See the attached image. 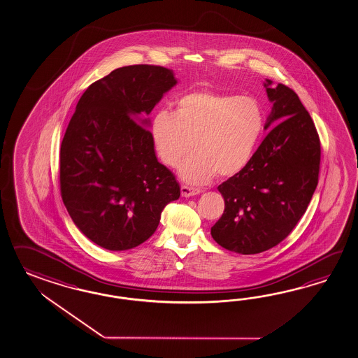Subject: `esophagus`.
Wrapping results in <instances>:
<instances>
[{
    "label": "esophagus",
    "mask_w": 358,
    "mask_h": 358,
    "mask_svg": "<svg viewBox=\"0 0 358 358\" xmlns=\"http://www.w3.org/2000/svg\"><path fill=\"white\" fill-rule=\"evenodd\" d=\"M201 189H196V187H192V186H187V185H182V186H181V195L185 196V198L198 195V194H201Z\"/></svg>",
    "instance_id": "esophagus-1"
}]
</instances>
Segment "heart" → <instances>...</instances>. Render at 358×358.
<instances>
[{
	"label": "heart",
	"mask_w": 358,
	"mask_h": 358,
	"mask_svg": "<svg viewBox=\"0 0 358 358\" xmlns=\"http://www.w3.org/2000/svg\"><path fill=\"white\" fill-rule=\"evenodd\" d=\"M264 128L262 107L251 96L192 92L180 96L173 114L160 111L151 122L159 159L177 166L192 148L180 175L189 183H204L215 176L231 177L252 157Z\"/></svg>",
	"instance_id": "1"
}]
</instances>
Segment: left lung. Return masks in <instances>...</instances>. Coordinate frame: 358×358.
Here are the masks:
<instances>
[{
    "label": "left lung",
    "mask_w": 358,
    "mask_h": 358,
    "mask_svg": "<svg viewBox=\"0 0 358 358\" xmlns=\"http://www.w3.org/2000/svg\"><path fill=\"white\" fill-rule=\"evenodd\" d=\"M273 103L265 129L275 123L247 166L218 186L225 210L212 238L233 252L253 255L280 243L306 213L318 183L321 142L296 93L271 80Z\"/></svg>",
    "instance_id": "8db88e82"
}]
</instances>
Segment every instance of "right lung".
<instances>
[{"mask_svg": "<svg viewBox=\"0 0 358 358\" xmlns=\"http://www.w3.org/2000/svg\"><path fill=\"white\" fill-rule=\"evenodd\" d=\"M176 84L173 71L162 66L122 67L89 85L71 117L61 145L62 199L80 231L102 248L143 243L166 204L180 198L145 128L146 115Z\"/></svg>", "mask_w": 358, "mask_h": 358, "instance_id": "1", "label": "right lung"}]
</instances>
